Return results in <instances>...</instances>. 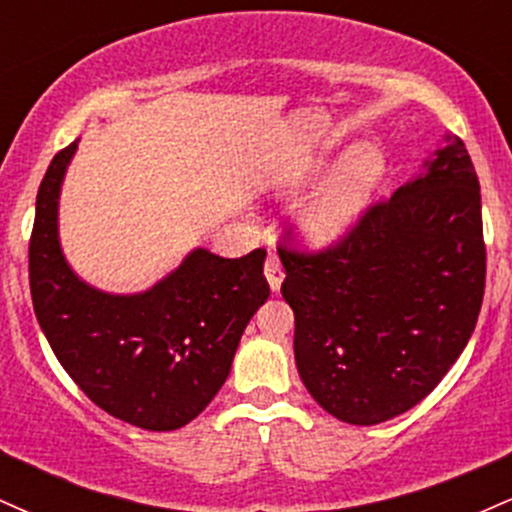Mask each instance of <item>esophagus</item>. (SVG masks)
<instances>
[{"label": "esophagus", "mask_w": 512, "mask_h": 512, "mask_svg": "<svg viewBox=\"0 0 512 512\" xmlns=\"http://www.w3.org/2000/svg\"><path fill=\"white\" fill-rule=\"evenodd\" d=\"M264 276H267V284L272 293H279L281 281H284V269H281L279 257H276L274 252H269L267 260H264Z\"/></svg>", "instance_id": "esophagus-1"}]
</instances>
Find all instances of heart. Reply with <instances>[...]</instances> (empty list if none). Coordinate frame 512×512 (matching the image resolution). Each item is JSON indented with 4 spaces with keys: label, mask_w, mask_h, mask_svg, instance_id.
<instances>
[{
    "label": "heart",
    "mask_w": 512,
    "mask_h": 512,
    "mask_svg": "<svg viewBox=\"0 0 512 512\" xmlns=\"http://www.w3.org/2000/svg\"><path fill=\"white\" fill-rule=\"evenodd\" d=\"M387 173L380 146L361 142L334 163L320 187L296 214L298 233L310 248L332 245L366 214Z\"/></svg>",
    "instance_id": "b5f03b06"
}]
</instances>
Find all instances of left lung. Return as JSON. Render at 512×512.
Listing matches in <instances>:
<instances>
[{"instance_id":"obj_1","label":"left lung","mask_w":512,"mask_h":512,"mask_svg":"<svg viewBox=\"0 0 512 512\" xmlns=\"http://www.w3.org/2000/svg\"><path fill=\"white\" fill-rule=\"evenodd\" d=\"M279 257L296 368L315 402L354 426L416 407L464 351L484 298L481 192L462 139L445 134L337 248Z\"/></svg>"}]
</instances>
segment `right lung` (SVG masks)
<instances>
[{"label":"right lung","instance_id":"1","mask_svg":"<svg viewBox=\"0 0 512 512\" xmlns=\"http://www.w3.org/2000/svg\"><path fill=\"white\" fill-rule=\"evenodd\" d=\"M79 139L52 158L35 199L28 272L33 310L84 395L144 431H175L231 373L250 317L269 298L264 250L228 260L207 248L139 293L86 284L60 243V192Z\"/></svg>","mask_w":512,"mask_h":512}]
</instances>
